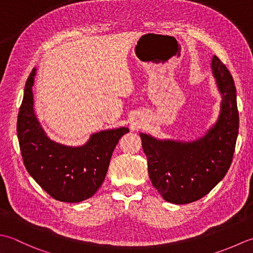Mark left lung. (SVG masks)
I'll return each instance as SVG.
<instances>
[{
  "label": "left lung",
  "instance_id": "left-lung-1",
  "mask_svg": "<svg viewBox=\"0 0 253 253\" xmlns=\"http://www.w3.org/2000/svg\"><path fill=\"white\" fill-rule=\"evenodd\" d=\"M211 68L221 104L217 121L204 136L181 142L157 140L140 133L149 178L158 193L170 203L187 204L203 198L225 177L233 162L239 130L235 82L216 55Z\"/></svg>",
  "mask_w": 253,
  "mask_h": 253
}]
</instances>
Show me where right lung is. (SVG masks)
I'll return each mask as SVG.
<instances>
[{
    "label": "right lung",
    "mask_w": 253,
    "mask_h": 253,
    "mask_svg": "<svg viewBox=\"0 0 253 253\" xmlns=\"http://www.w3.org/2000/svg\"><path fill=\"white\" fill-rule=\"evenodd\" d=\"M36 69L26 81L17 119V135L26 169L53 199L77 203L94 195L104 182L113 149L127 127L91 134L82 146H66L50 140L34 110Z\"/></svg>",
    "instance_id": "right-lung-1"
}]
</instances>
